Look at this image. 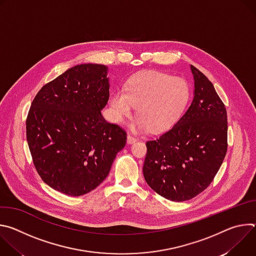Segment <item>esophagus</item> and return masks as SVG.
I'll return each mask as SVG.
<instances>
[{
    "mask_svg": "<svg viewBox=\"0 0 256 256\" xmlns=\"http://www.w3.org/2000/svg\"><path fill=\"white\" fill-rule=\"evenodd\" d=\"M126 142H128V144H132V142H136V138L132 136V134H128V138H126Z\"/></svg>",
    "mask_w": 256,
    "mask_h": 256,
    "instance_id": "obj_1",
    "label": "esophagus"
}]
</instances>
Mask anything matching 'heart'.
I'll use <instances>...</instances> for the list:
<instances>
[{"instance_id": "heart-1", "label": "heart", "mask_w": 256, "mask_h": 256, "mask_svg": "<svg viewBox=\"0 0 256 256\" xmlns=\"http://www.w3.org/2000/svg\"><path fill=\"white\" fill-rule=\"evenodd\" d=\"M190 89L181 78L158 70L140 72L130 78L122 89L109 97L114 120L118 124L128 118L136 106L138 118L130 124L134 132H162L172 126L184 112Z\"/></svg>"}]
</instances>
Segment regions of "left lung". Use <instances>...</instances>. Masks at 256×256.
I'll return each instance as SVG.
<instances>
[{"instance_id":"left-lung-1","label":"left lung","mask_w":256,"mask_h":256,"mask_svg":"<svg viewBox=\"0 0 256 256\" xmlns=\"http://www.w3.org/2000/svg\"><path fill=\"white\" fill-rule=\"evenodd\" d=\"M194 98L176 124L146 142L142 167L148 186L172 202L192 200L204 192L227 153V112L210 81L192 64Z\"/></svg>"}]
</instances>
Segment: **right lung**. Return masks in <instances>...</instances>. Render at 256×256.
Returning <instances> with one entry per match:
<instances>
[{
    "label": "right lung",
    "instance_id": "right-lung-1",
    "mask_svg": "<svg viewBox=\"0 0 256 256\" xmlns=\"http://www.w3.org/2000/svg\"><path fill=\"white\" fill-rule=\"evenodd\" d=\"M108 68L82 64L44 85L31 103L26 136L34 166L52 188L79 196L107 177L126 134L101 112L109 99Z\"/></svg>",
    "mask_w": 256,
    "mask_h": 256
}]
</instances>
